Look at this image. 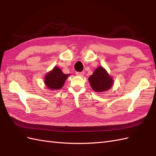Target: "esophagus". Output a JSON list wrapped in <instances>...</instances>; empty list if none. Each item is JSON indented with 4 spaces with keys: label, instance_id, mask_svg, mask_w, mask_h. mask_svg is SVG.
<instances>
[{
    "label": "esophagus",
    "instance_id": "esophagus-1",
    "mask_svg": "<svg viewBox=\"0 0 156 156\" xmlns=\"http://www.w3.org/2000/svg\"><path fill=\"white\" fill-rule=\"evenodd\" d=\"M76 74L77 75V76H83L84 74V72H76Z\"/></svg>",
    "mask_w": 156,
    "mask_h": 156
}]
</instances>
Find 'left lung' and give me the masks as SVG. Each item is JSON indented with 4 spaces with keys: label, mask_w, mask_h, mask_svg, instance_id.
<instances>
[{
    "label": "left lung",
    "mask_w": 156,
    "mask_h": 156,
    "mask_svg": "<svg viewBox=\"0 0 156 156\" xmlns=\"http://www.w3.org/2000/svg\"><path fill=\"white\" fill-rule=\"evenodd\" d=\"M88 81L93 90L97 92L108 90L113 85L112 77L102 66L95 69L92 75L89 77Z\"/></svg>",
    "instance_id": "8db88e82"
}]
</instances>
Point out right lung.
Returning <instances> with one entry per match:
<instances>
[{
  "label": "right lung",
  "mask_w": 156,
  "mask_h": 156,
  "mask_svg": "<svg viewBox=\"0 0 156 156\" xmlns=\"http://www.w3.org/2000/svg\"><path fill=\"white\" fill-rule=\"evenodd\" d=\"M69 74H65L59 67H54L45 76L44 83L50 90H59L64 84Z\"/></svg>",
  "instance_id": "obj_1"
}]
</instances>
